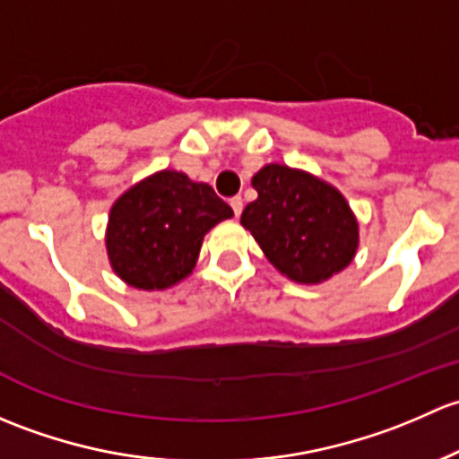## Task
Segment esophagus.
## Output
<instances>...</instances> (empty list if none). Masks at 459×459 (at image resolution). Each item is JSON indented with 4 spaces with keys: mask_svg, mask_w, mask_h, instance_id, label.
I'll return each instance as SVG.
<instances>
[{
    "mask_svg": "<svg viewBox=\"0 0 459 459\" xmlns=\"http://www.w3.org/2000/svg\"><path fill=\"white\" fill-rule=\"evenodd\" d=\"M230 205H231V210H234V216H240V212H243V198L240 196L230 198Z\"/></svg>",
    "mask_w": 459,
    "mask_h": 459,
    "instance_id": "1",
    "label": "esophagus"
}]
</instances>
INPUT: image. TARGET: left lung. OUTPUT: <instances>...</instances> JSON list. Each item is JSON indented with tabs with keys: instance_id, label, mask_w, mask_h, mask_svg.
I'll return each instance as SVG.
<instances>
[{
	"instance_id": "obj_1",
	"label": "left lung",
	"mask_w": 459,
	"mask_h": 459,
	"mask_svg": "<svg viewBox=\"0 0 459 459\" xmlns=\"http://www.w3.org/2000/svg\"><path fill=\"white\" fill-rule=\"evenodd\" d=\"M258 198L240 223L269 263L296 282H323L351 263L358 223L342 195L311 174L264 165L252 178Z\"/></svg>"
}]
</instances>
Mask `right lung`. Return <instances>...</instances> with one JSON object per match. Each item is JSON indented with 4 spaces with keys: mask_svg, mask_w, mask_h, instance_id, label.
<instances>
[{
    "mask_svg": "<svg viewBox=\"0 0 459 459\" xmlns=\"http://www.w3.org/2000/svg\"><path fill=\"white\" fill-rule=\"evenodd\" d=\"M234 216L207 183L163 169L130 187L108 223V256L136 290H165L195 269L203 236Z\"/></svg>",
    "mask_w": 459,
    "mask_h": 459,
    "instance_id": "right-lung-1",
    "label": "right lung"
}]
</instances>
